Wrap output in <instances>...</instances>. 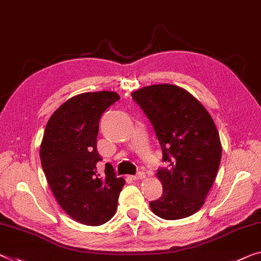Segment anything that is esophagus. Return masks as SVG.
Here are the masks:
<instances>
[{
	"mask_svg": "<svg viewBox=\"0 0 261 261\" xmlns=\"http://www.w3.org/2000/svg\"><path fill=\"white\" fill-rule=\"evenodd\" d=\"M130 178H132V179H134V181H139V179H143V178H146V174H144V172L139 171L138 174H136V175L130 176Z\"/></svg>",
	"mask_w": 261,
	"mask_h": 261,
	"instance_id": "34e87169",
	"label": "esophagus"
}]
</instances>
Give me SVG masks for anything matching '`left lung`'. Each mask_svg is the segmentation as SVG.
I'll return each mask as SVG.
<instances>
[{"label": "left lung", "mask_w": 261, "mask_h": 261, "mask_svg": "<svg viewBox=\"0 0 261 261\" xmlns=\"http://www.w3.org/2000/svg\"><path fill=\"white\" fill-rule=\"evenodd\" d=\"M132 97L149 119L167 163L156 174L163 194L150 209L168 220L189 217L204 204L222 159L214 120L194 95L171 84L143 87Z\"/></svg>", "instance_id": "8db88e82"}]
</instances>
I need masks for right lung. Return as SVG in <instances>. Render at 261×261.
<instances>
[{"label": "right lung", "instance_id": "add662e5", "mask_svg": "<svg viewBox=\"0 0 261 261\" xmlns=\"http://www.w3.org/2000/svg\"><path fill=\"white\" fill-rule=\"evenodd\" d=\"M120 99L111 91L78 94L63 103L46 123L41 162L47 182L62 209L77 222L98 226L113 217L125 179L110 163L105 175L97 170L99 121Z\"/></svg>", "mask_w": 261, "mask_h": 261}]
</instances>
